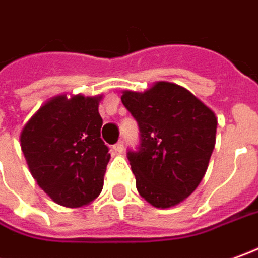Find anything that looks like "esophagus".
Listing matches in <instances>:
<instances>
[{"label":"esophagus","instance_id":"1","mask_svg":"<svg viewBox=\"0 0 258 258\" xmlns=\"http://www.w3.org/2000/svg\"><path fill=\"white\" fill-rule=\"evenodd\" d=\"M112 149H113V152L115 153H122L123 152V143H122V142H118L116 145H113Z\"/></svg>","mask_w":258,"mask_h":258}]
</instances>
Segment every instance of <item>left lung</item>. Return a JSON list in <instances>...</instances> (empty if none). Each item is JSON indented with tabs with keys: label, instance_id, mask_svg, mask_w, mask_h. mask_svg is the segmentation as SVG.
Here are the masks:
<instances>
[{
	"label": "left lung",
	"instance_id": "obj_1",
	"mask_svg": "<svg viewBox=\"0 0 258 258\" xmlns=\"http://www.w3.org/2000/svg\"><path fill=\"white\" fill-rule=\"evenodd\" d=\"M138 120L139 152L127 159L142 198L156 208L175 207L197 189L216 142L214 111L186 88L157 81L143 92H122Z\"/></svg>",
	"mask_w": 258,
	"mask_h": 258
}]
</instances>
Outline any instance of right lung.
Instances as JSON below:
<instances>
[{"label": "right lung", "mask_w": 258, "mask_h": 258, "mask_svg": "<svg viewBox=\"0 0 258 258\" xmlns=\"http://www.w3.org/2000/svg\"><path fill=\"white\" fill-rule=\"evenodd\" d=\"M101 99L81 94L53 97L21 131L32 177L61 207H85L102 191L111 154L101 139Z\"/></svg>", "instance_id": "right-lung-1"}]
</instances>
